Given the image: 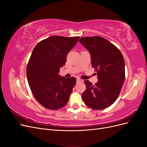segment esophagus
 Listing matches in <instances>:
<instances>
[{"mask_svg": "<svg viewBox=\"0 0 147 147\" xmlns=\"http://www.w3.org/2000/svg\"><path fill=\"white\" fill-rule=\"evenodd\" d=\"M82 80L80 78H77V83H79V82H82Z\"/></svg>", "mask_w": 147, "mask_h": 147, "instance_id": "34e87169", "label": "esophagus"}]
</instances>
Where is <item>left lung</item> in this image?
Wrapping results in <instances>:
<instances>
[{
    "label": "left lung",
    "mask_w": 147,
    "mask_h": 147,
    "mask_svg": "<svg viewBox=\"0 0 147 147\" xmlns=\"http://www.w3.org/2000/svg\"><path fill=\"white\" fill-rule=\"evenodd\" d=\"M79 42L91 54L92 67L98 78L94 85L84 81L86 88L82 93V99L91 109L107 108L118 98L125 80L123 56L117 47L103 37H82Z\"/></svg>",
    "instance_id": "left-lung-1"
}]
</instances>
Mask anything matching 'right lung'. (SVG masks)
Listing matches in <instances>:
<instances>
[{"mask_svg":"<svg viewBox=\"0 0 147 147\" xmlns=\"http://www.w3.org/2000/svg\"><path fill=\"white\" fill-rule=\"evenodd\" d=\"M79 38L51 36L38 42L33 50L26 75L35 99L46 109L58 110L69 101L77 79L58 74Z\"/></svg>","mask_w":147,"mask_h":147,"instance_id":"1","label":"right lung"}]
</instances>
